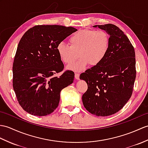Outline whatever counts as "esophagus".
Masks as SVG:
<instances>
[{
    "label": "esophagus",
    "mask_w": 148,
    "mask_h": 148,
    "mask_svg": "<svg viewBox=\"0 0 148 148\" xmlns=\"http://www.w3.org/2000/svg\"><path fill=\"white\" fill-rule=\"evenodd\" d=\"M75 79H77V80L79 79V74L75 73Z\"/></svg>",
    "instance_id": "esophagus-1"
}]
</instances>
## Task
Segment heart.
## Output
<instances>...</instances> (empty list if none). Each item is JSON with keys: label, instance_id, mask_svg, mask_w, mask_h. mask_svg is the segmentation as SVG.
Wrapping results in <instances>:
<instances>
[{"label": "heart", "instance_id": "b5f03b06", "mask_svg": "<svg viewBox=\"0 0 148 148\" xmlns=\"http://www.w3.org/2000/svg\"><path fill=\"white\" fill-rule=\"evenodd\" d=\"M70 45L60 43L57 50L61 60L70 65L81 57L77 63L68 67L81 71L90 64L96 66L103 60L110 47V36L103 30L83 29L74 33L69 38Z\"/></svg>", "mask_w": 148, "mask_h": 148}]
</instances>
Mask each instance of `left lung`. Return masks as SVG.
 Wrapping results in <instances>:
<instances>
[{
	"label": "left lung",
	"mask_w": 148,
	"mask_h": 148,
	"mask_svg": "<svg viewBox=\"0 0 148 148\" xmlns=\"http://www.w3.org/2000/svg\"><path fill=\"white\" fill-rule=\"evenodd\" d=\"M93 27L108 34L110 47L100 64L80 75V79L88 84L82 100L89 112L105 116L119 112L131 97L136 77L135 51L127 36L116 26Z\"/></svg>",
	"instance_id": "1"
}]
</instances>
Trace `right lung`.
<instances>
[{
	"instance_id": "1",
	"label": "right lung",
	"mask_w": 148,
	"mask_h": 148,
	"mask_svg": "<svg viewBox=\"0 0 148 148\" xmlns=\"http://www.w3.org/2000/svg\"><path fill=\"white\" fill-rule=\"evenodd\" d=\"M77 31L73 27L37 25L21 38L14 59L12 85L25 111L36 116L49 115L59 103L62 89L73 82L74 73L64 69L57 45Z\"/></svg>"
}]
</instances>
